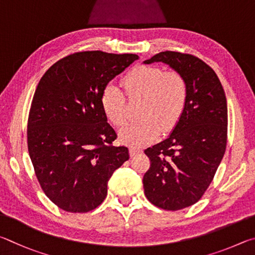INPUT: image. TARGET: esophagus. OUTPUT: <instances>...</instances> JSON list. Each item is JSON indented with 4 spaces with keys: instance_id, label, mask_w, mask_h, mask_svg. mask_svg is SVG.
<instances>
[{
    "instance_id": "34e87169",
    "label": "esophagus",
    "mask_w": 255,
    "mask_h": 255,
    "mask_svg": "<svg viewBox=\"0 0 255 255\" xmlns=\"http://www.w3.org/2000/svg\"><path fill=\"white\" fill-rule=\"evenodd\" d=\"M142 152V150L140 148H136V146H131L130 148V155L131 157H134L135 154Z\"/></svg>"
}]
</instances>
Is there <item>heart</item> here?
Returning <instances> with one entry per match:
<instances>
[{
    "label": "heart",
    "instance_id": "1",
    "mask_svg": "<svg viewBox=\"0 0 255 255\" xmlns=\"http://www.w3.org/2000/svg\"><path fill=\"white\" fill-rule=\"evenodd\" d=\"M128 97H142L141 120L125 125L120 139L128 145H144L157 139L160 131L172 130L179 122L188 102V85L177 71H166L155 66H137L122 79ZM101 105L112 123L125 122V97L113 83L105 85L101 94Z\"/></svg>",
    "mask_w": 255,
    "mask_h": 255
}]
</instances>
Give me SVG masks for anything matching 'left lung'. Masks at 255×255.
<instances>
[{"label": "left lung", "instance_id": "8db88e82", "mask_svg": "<svg viewBox=\"0 0 255 255\" xmlns=\"http://www.w3.org/2000/svg\"><path fill=\"white\" fill-rule=\"evenodd\" d=\"M159 61L184 76L188 102L170 135L144 150L150 168L143 176V188L154 206L179 211L202 198L224 157L227 103L215 71L202 59L162 51L144 64Z\"/></svg>", "mask_w": 255, "mask_h": 255}]
</instances>
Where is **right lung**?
Wrapping results in <instances>:
<instances>
[{"label":"right lung","instance_id":"add662e5","mask_svg":"<svg viewBox=\"0 0 255 255\" xmlns=\"http://www.w3.org/2000/svg\"><path fill=\"white\" fill-rule=\"evenodd\" d=\"M139 56L82 51L58 60L35 89L28 149L43 193L58 207L87 213L103 203L107 182L128 160L101 105L105 85Z\"/></svg>","mask_w":255,"mask_h":255}]
</instances>
